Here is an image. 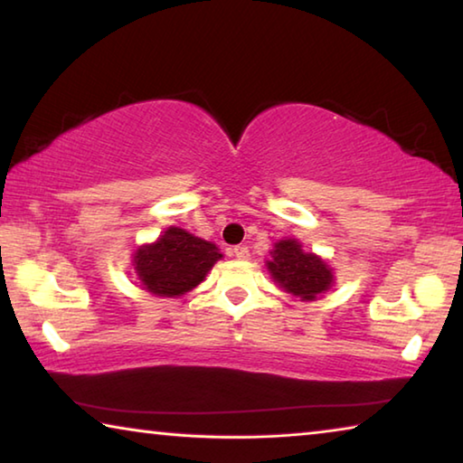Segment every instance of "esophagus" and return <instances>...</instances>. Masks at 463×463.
Wrapping results in <instances>:
<instances>
[{"instance_id":"esophagus-1","label":"esophagus","mask_w":463,"mask_h":463,"mask_svg":"<svg viewBox=\"0 0 463 463\" xmlns=\"http://www.w3.org/2000/svg\"><path fill=\"white\" fill-rule=\"evenodd\" d=\"M232 255L237 257V260H249V249L245 245H237L232 249Z\"/></svg>"}]
</instances>
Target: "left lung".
<instances>
[{"mask_svg":"<svg viewBox=\"0 0 463 463\" xmlns=\"http://www.w3.org/2000/svg\"><path fill=\"white\" fill-rule=\"evenodd\" d=\"M271 260L265 261L271 279L300 300H317L335 286V271L323 257L302 249L298 239L273 242Z\"/></svg>","mask_w":463,"mask_h":463,"instance_id":"left-lung-1","label":"left lung"}]
</instances>
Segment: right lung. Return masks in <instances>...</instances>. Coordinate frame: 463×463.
Returning <instances> with one entry per match:
<instances>
[{"instance_id": "add662e5", "label": "right lung", "mask_w": 463, "mask_h": 463, "mask_svg": "<svg viewBox=\"0 0 463 463\" xmlns=\"http://www.w3.org/2000/svg\"><path fill=\"white\" fill-rule=\"evenodd\" d=\"M218 260L222 253L214 242L169 226L156 241L137 247L132 268L148 294L179 298L200 286Z\"/></svg>"}]
</instances>
